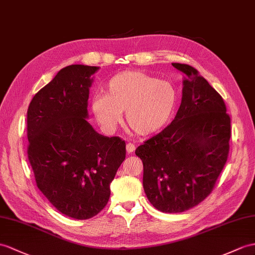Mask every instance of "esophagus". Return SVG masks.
<instances>
[{
	"mask_svg": "<svg viewBox=\"0 0 255 255\" xmlns=\"http://www.w3.org/2000/svg\"><path fill=\"white\" fill-rule=\"evenodd\" d=\"M134 150H135V145L132 144V142H128V144H127V151H128V153H131V152H133Z\"/></svg>",
	"mask_w": 255,
	"mask_h": 255,
	"instance_id": "1",
	"label": "esophagus"
}]
</instances>
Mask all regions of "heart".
<instances>
[{
	"mask_svg": "<svg viewBox=\"0 0 255 255\" xmlns=\"http://www.w3.org/2000/svg\"><path fill=\"white\" fill-rule=\"evenodd\" d=\"M175 86L141 71H124L109 80L106 94L93 98L92 109L102 126L110 128L126 110L128 128L140 135L160 131L170 121L177 105Z\"/></svg>",
	"mask_w": 255,
	"mask_h": 255,
	"instance_id": "heart-1",
	"label": "heart"
}]
</instances>
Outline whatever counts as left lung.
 I'll return each instance as SVG.
<instances>
[{
  "mask_svg": "<svg viewBox=\"0 0 255 255\" xmlns=\"http://www.w3.org/2000/svg\"><path fill=\"white\" fill-rule=\"evenodd\" d=\"M182 71V104L169 126L136 148L148 200L164 213L194 208L211 194L229 153L231 117L224 99L194 67Z\"/></svg>",
  "mask_w": 255,
  "mask_h": 255,
  "instance_id": "obj_1",
  "label": "left lung"
}]
</instances>
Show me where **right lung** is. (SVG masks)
Masks as SVG:
<instances>
[{
	"label": "right lung",
	"instance_id": "add662e5",
	"mask_svg": "<svg viewBox=\"0 0 255 255\" xmlns=\"http://www.w3.org/2000/svg\"><path fill=\"white\" fill-rule=\"evenodd\" d=\"M97 69L63 68L27 111V152L36 186L60 213L76 220L91 219L107 206L110 183L127 154L126 141L99 135L85 119Z\"/></svg>",
	"mask_w": 255,
	"mask_h": 255
}]
</instances>
